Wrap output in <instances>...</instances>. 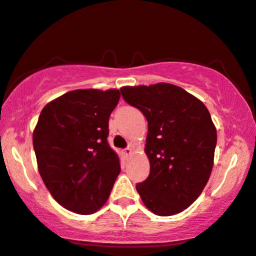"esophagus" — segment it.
<instances>
[{
  "mask_svg": "<svg viewBox=\"0 0 256 256\" xmlns=\"http://www.w3.org/2000/svg\"><path fill=\"white\" fill-rule=\"evenodd\" d=\"M132 150H134V148H132L130 146V148H125V150L122 151V154H124V156H125V157H128V156H130V154H132Z\"/></svg>",
  "mask_w": 256,
  "mask_h": 256,
  "instance_id": "obj_1",
  "label": "esophagus"
}]
</instances>
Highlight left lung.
Returning a JSON list of instances; mask_svg holds the SVG:
<instances>
[{"label":"left lung","instance_id":"obj_1","mask_svg":"<svg viewBox=\"0 0 256 256\" xmlns=\"http://www.w3.org/2000/svg\"><path fill=\"white\" fill-rule=\"evenodd\" d=\"M126 102L148 120L150 174L136 186L145 206L171 216L192 206L212 174L218 134L206 105L172 84L124 86Z\"/></svg>","mask_w":256,"mask_h":256}]
</instances>
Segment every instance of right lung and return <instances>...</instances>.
<instances>
[{
  "label": "right lung",
  "instance_id": "add662e5",
  "mask_svg": "<svg viewBox=\"0 0 256 256\" xmlns=\"http://www.w3.org/2000/svg\"><path fill=\"white\" fill-rule=\"evenodd\" d=\"M119 90H74L42 108L33 132L38 169L64 208L90 215L108 202L120 172L108 146V118Z\"/></svg>",
  "mask_w": 256,
  "mask_h": 256
}]
</instances>
